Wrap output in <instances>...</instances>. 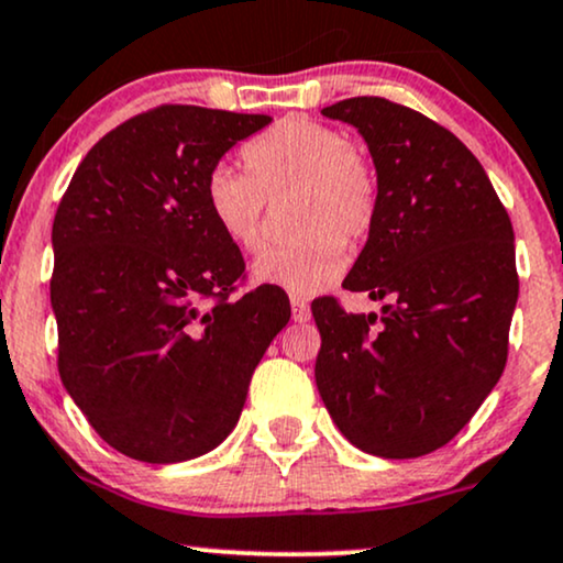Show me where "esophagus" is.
Instances as JSON below:
<instances>
[{
    "mask_svg": "<svg viewBox=\"0 0 563 563\" xmlns=\"http://www.w3.org/2000/svg\"><path fill=\"white\" fill-rule=\"evenodd\" d=\"M290 314H294L296 322H307L309 317H311L309 303L303 301V299H299V296H294V299H290Z\"/></svg>",
    "mask_w": 563,
    "mask_h": 563,
    "instance_id": "1",
    "label": "esophagus"
}]
</instances>
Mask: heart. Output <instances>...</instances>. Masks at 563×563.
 <instances>
[{"label": "heart", "mask_w": 563, "mask_h": 563, "mask_svg": "<svg viewBox=\"0 0 563 563\" xmlns=\"http://www.w3.org/2000/svg\"><path fill=\"white\" fill-rule=\"evenodd\" d=\"M246 173L217 165L205 205L225 239L243 254L262 252L269 205L288 201L296 233L254 264L256 280L296 296L328 288L341 273L343 246L369 235L380 209V175L362 146L307 114H286L241 146Z\"/></svg>", "instance_id": "1"}]
</instances>
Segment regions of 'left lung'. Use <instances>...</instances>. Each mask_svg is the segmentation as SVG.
Here are the masks:
<instances>
[{"mask_svg": "<svg viewBox=\"0 0 563 563\" xmlns=\"http://www.w3.org/2000/svg\"><path fill=\"white\" fill-rule=\"evenodd\" d=\"M322 114L358 128L380 209L343 288L388 299L383 317L311 301L317 388L338 430L383 459L459 435L498 383L519 296L514 228L483 165L449 128L383 97Z\"/></svg>", "mask_w": 563, "mask_h": 563, "instance_id": "1", "label": "left lung"}]
</instances>
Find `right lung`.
I'll return each instance as SVG.
<instances>
[{
	"label": "right lung",
	"mask_w": 563,
	"mask_h": 563,
	"mask_svg": "<svg viewBox=\"0 0 563 563\" xmlns=\"http://www.w3.org/2000/svg\"><path fill=\"white\" fill-rule=\"evenodd\" d=\"M267 114L159 104L101 135L52 225L57 369L104 443L146 464L212 451L290 320L286 290L233 294L246 264L205 205L207 175Z\"/></svg>",
	"instance_id": "1"
}]
</instances>
